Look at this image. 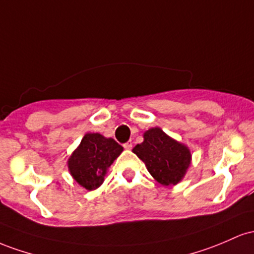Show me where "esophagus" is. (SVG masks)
Here are the masks:
<instances>
[{
  "instance_id": "34e87169",
  "label": "esophagus",
  "mask_w": 254,
  "mask_h": 254,
  "mask_svg": "<svg viewBox=\"0 0 254 254\" xmlns=\"http://www.w3.org/2000/svg\"><path fill=\"white\" fill-rule=\"evenodd\" d=\"M124 147L126 150H130V149H132V142H130V141L126 142V144H124Z\"/></svg>"
}]
</instances>
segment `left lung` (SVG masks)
Wrapping results in <instances>:
<instances>
[{"label":"left lung","mask_w":254,"mask_h":254,"mask_svg":"<svg viewBox=\"0 0 254 254\" xmlns=\"http://www.w3.org/2000/svg\"><path fill=\"white\" fill-rule=\"evenodd\" d=\"M144 141L133 147V152L146 165L158 184L175 186L186 175L192 155L189 146L175 140L159 127L144 132Z\"/></svg>","instance_id":"left-lung-1"}]
</instances>
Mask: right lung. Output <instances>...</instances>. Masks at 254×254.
I'll return each mask as SVG.
<instances>
[{
  "label": "right lung",
  "mask_w": 254,
  "mask_h": 254,
  "mask_svg": "<svg viewBox=\"0 0 254 254\" xmlns=\"http://www.w3.org/2000/svg\"><path fill=\"white\" fill-rule=\"evenodd\" d=\"M122 151L124 147L113 138L86 133L68 158V170L81 187L95 190L103 184L108 169Z\"/></svg>",
  "instance_id": "right-lung-1"
}]
</instances>
